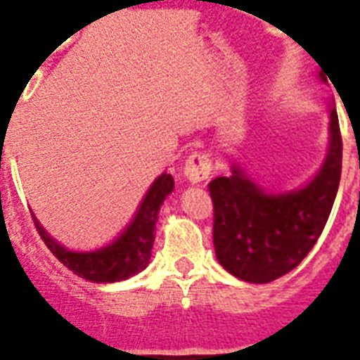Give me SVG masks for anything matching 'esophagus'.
Returning a JSON list of instances; mask_svg holds the SVG:
<instances>
[{
  "mask_svg": "<svg viewBox=\"0 0 360 360\" xmlns=\"http://www.w3.org/2000/svg\"><path fill=\"white\" fill-rule=\"evenodd\" d=\"M212 170V160L207 151H194L185 162V177L190 183L205 181Z\"/></svg>",
  "mask_w": 360,
  "mask_h": 360,
  "instance_id": "1",
  "label": "esophagus"
}]
</instances>
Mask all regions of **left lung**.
<instances>
[{
	"label": "left lung",
	"mask_w": 360,
	"mask_h": 360,
	"mask_svg": "<svg viewBox=\"0 0 360 360\" xmlns=\"http://www.w3.org/2000/svg\"><path fill=\"white\" fill-rule=\"evenodd\" d=\"M329 131L326 162L303 188L268 194L236 166L227 177L210 181L216 257L229 274L248 283H270L309 255L331 214L340 183L342 134L335 109Z\"/></svg>",
	"instance_id": "obj_1"
}]
</instances>
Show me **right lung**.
Wrapping results in <instances>:
<instances>
[{
	"mask_svg": "<svg viewBox=\"0 0 360 360\" xmlns=\"http://www.w3.org/2000/svg\"><path fill=\"white\" fill-rule=\"evenodd\" d=\"M174 190V177L170 174L159 175L142 200L133 221L127 229L98 251H70L51 238L33 216L34 227L49 251L75 276L92 283H116L139 274L148 266L153 248V231L159 209L166 195Z\"/></svg>",
	"mask_w": 360,
	"mask_h": 360,
	"instance_id": "1",
	"label": "right lung"
}]
</instances>
